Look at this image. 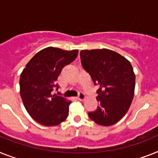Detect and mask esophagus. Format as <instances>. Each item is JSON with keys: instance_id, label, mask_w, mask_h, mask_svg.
Here are the masks:
<instances>
[{"instance_id": "obj_1", "label": "esophagus", "mask_w": 158, "mask_h": 158, "mask_svg": "<svg viewBox=\"0 0 158 158\" xmlns=\"http://www.w3.org/2000/svg\"><path fill=\"white\" fill-rule=\"evenodd\" d=\"M85 98H86V97H85V95L83 93H81H81H79V95L77 96V99L82 101V100L85 99Z\"/></svg>"}]
</instances>
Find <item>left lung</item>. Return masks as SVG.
<instances>
[{
	"label": "left lung",
	"mask_w": 158,
	"mask_h": 158,
	"mask_svg": "<svg viewBox=\"0 0 158 158\" xmlns=\"http://www.w3.org/2000/svg\"><path fill=\"white\" fill-rule=\"evenodd\" d=\"M81 64L98 85L97 110L89 117L102 126H111L124 116L134 97L135 76L127 59L109 49L81 50Z\"/></svg>",
	"instance_id": "obj_1"
}]
</instances>
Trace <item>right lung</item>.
<instances>
[{"label":"right lung","mask_w":158,"mask_h":158,"mask_svg":"<svg viewBox=\"0 0 158 158\" xmlns=\"http://www.w3.org/2000/svg\"><path fill=\"white\" fill-rule=\"evenodd\" d=\"M78 50L48 47L27 64L20 76V95L28 114L44 126H56L67 118L71 101L53 94L61 70L77 58Z\"/></svg>","instance_id":"right-lung-1"}]
</instances>
